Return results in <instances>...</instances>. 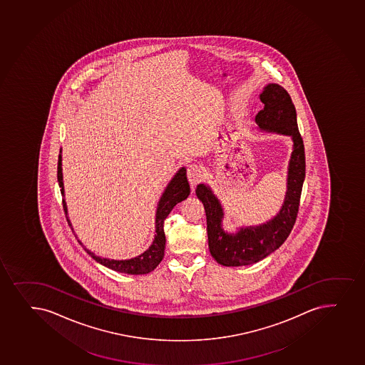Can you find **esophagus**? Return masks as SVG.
<instances>
[{
	"label": "esophagus",
	"mask_w": 365,
	"mask_h": 365,
	"mask_svg": "<svg viewBox=\"0 0 365 365\" xmlns=\"http://www.w3.org/2000/svg\"><path fill=\"white\" fill-rule=\"evenodd\" d=\"M187 177H188L189 183L192 185V188H194L195 185L200 183L201 180H204V173L197 166H189L188 170H187Z\"/></svg>",
	"instance_id": "esophagus-1"
}]
</instances>
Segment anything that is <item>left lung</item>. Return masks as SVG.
I'll return each mask as SVG.
<instances>
[{
  "instance_id": "left-lung-1",
  "label": "left lung",
  "mask_w": 365,
  "mask_h": 365,
  "mask_svg": "<svg viewBox=\"0 0 365 365\" xmlns=\"http://www.w3.org/2000/svg\"><path fill=\"white\" fill-rule=\"evenodd\" d=\"M259 99L264 108L255 118L258 128L269 133L289 135L292 140V153L287 166V192L283 205L269 221L240 227L235 233H230L223 230L225 210L221 201L209 185H197L195 194L205 207L210 252L222 266H247L274 252L287 240L299 212L306 160L295 106L287 91L277 83L264 86Z\"/></svg>"
}]
</instances>
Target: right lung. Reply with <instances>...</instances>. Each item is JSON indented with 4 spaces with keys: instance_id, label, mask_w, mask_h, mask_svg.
Here are the masks:
<instances>
[{
    "instance_id": "add662e5",
    "label": "right lung",
    "mask_w": 365,
    "mask_h": 365,
    "mask_svg": "<svg viewBox=\"0 0 365 365\" xmlns=\"http://www.w3.org/2000/svg\"><path fill=\"white\" fill-rule=\"evenodd\" d=\"M58 183H59V188H61V192L63 195V207L66 211V221L71 227L69 217H68L66 199H64L66 195H64V183H63L62 150H61L59 159H58ZM189 194H190V187H189L188 180H187V170H185V168H180L175 173V176L171 178V180L168 182L163 195L160 197L158 207H156L154 240H153L152 245L149 246L147 250L144 251L143 254H140V256L128 258V259H111V258L101 257V256H97L95 252H91L87 247H85L81 240H78V242L81 244L82 247L85 249L87 254L90 255L91 257L104 267H108V268H110L115 272L125 273V274H148L152 270L155 269L164 258L165 242H166L164 232L165 220L168 217V213L171 212V210L180 201L185 200ZM71 230H73V227H71ZM73 232H74V230H73Z\"/></svg>"
}]
</instances>
